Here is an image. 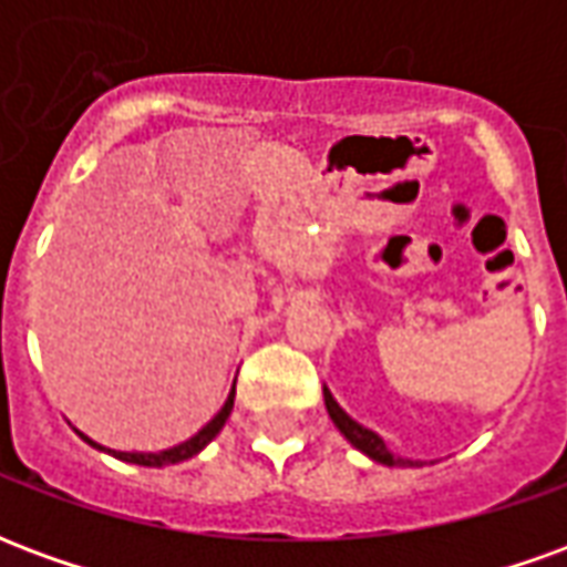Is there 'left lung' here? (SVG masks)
I'll list each match as a JSON object with an SVG mask.
<instances>
[{"instance_id":"8db88e82","label":"left lung","mask_w":567,"mask_h":567,"mask_svg":"<svg viewBox=\"0 0 567 567\" xmlns=\"http://www.w3.org/2000/svg\"><path fill=\"white\" fill-rule=\"evenodd\" d=\"M324 406H328V413H331L333 425L340 427V431H343V434H346V440H349L352 446H358V450L364 452V455H370L373 462L398 464V467H404V464H410V462H404V458H394L392 452L385 450V443H382L380 434H373L370 427L358 425L355 419L349 416L343 406L333 401V394L328 392V389H324Z\"/></svg>"}]
</instances>
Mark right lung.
<instances>
[{"label":"right lung","mask_w":567,"mask_h":567,"mask_svg":"<svg viewBox=\"0 0 567 567\" xmlns=\"http://www.w3.org/2000/svg\"><path fill=\"white\" fill-rule=\"evenodd\" d=\"M234 394L236 389H230V398L224 401V406L218 410V416L212 419L209 425L199 427L197 434L190 440H185V443H178V446H173V450H163V452H112V455H117L121 462H133V464H142V467H163V464H175V462H185V458H190V455H197L206 443H209L218 431L224 427V422H227V416H230V410H234ZM87 440V437H84ZM87 443H93V440H87ZM96 446V443H93ZM103 450V446H100Z\"/></svg>","instance_id":"obj_1"}]
</instances>
